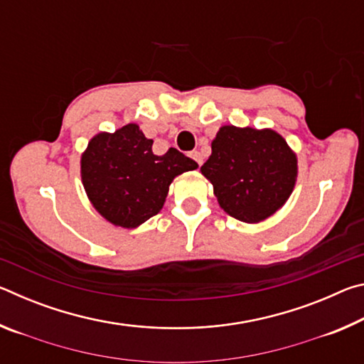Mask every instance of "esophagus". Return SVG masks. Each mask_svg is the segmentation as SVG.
Wrapping results in <instances>:
<instances>
[{"mask_svg":"<svg viewBox=\"0 0 364 364\" xmlns=\"http://www.w3.org/2000/svg\"><path fill=\"white\" fill-rule=\"evenodd\" d=\"M189 156H191V159L196 160L197 165H202V162H204V159H202V154L199 151H193L189 154Z\"/></svg>","mask_w":364,"mask_h":364,"instance_id":"1","label":"esophagus"}]
</instances>
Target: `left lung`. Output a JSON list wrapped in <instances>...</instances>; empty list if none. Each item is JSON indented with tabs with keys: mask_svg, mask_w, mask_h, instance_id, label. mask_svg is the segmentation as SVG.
I'll return each mask as SVG.
<instances>
[{
	"mask_svg": "<svg viewBox=\"0 0 364 364\" xmlns=\"http://www.w3.org/2000/svg\"><path fill=\"white\" fill-rule=\"evenodd\" d=\"M200 171L212 181L226 213L245 223H258L291 196L297 159L284 138L273 130L223 127Z\"/></svg>",
	"mask_w": 364,
	"mask_h": 364,
	"instance_id": "obj_1",
	"label": "left lung"
}]
</instances>
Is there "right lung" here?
Returning <instances> with one entry per match:
<instances>
[{"label": "right lung", "mask_w": 364, "mask_h": 364, "mask_svg": "<svg viewBox=\"0 0 364 364\" xmlns=\"http://www.w3.org/2000/svg\"><path fill=\"white\" fill-rule=\"evenodd\" d=\"M152 143L134 123L90 141L82 157L83 186L110 223L122 228L144 223L164 207L173 178L197 168L193 159L175 147L156 156Z\"/></svg>", "instance_id": "1"}]
</instances>
